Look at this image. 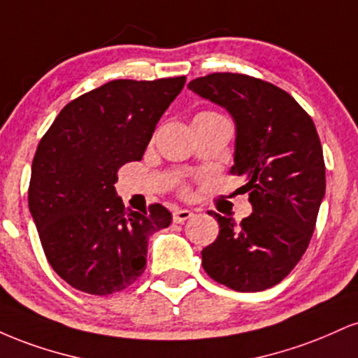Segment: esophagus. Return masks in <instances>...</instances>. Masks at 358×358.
Wrapping results in <instances>:
<instances>
[{
  "mask_svg": "<svg viewBox=\"0 0 358 358\" xmlns=\"http://www.w3.org/2000/svg\"><path fill=\"white\" fill-rule=\"evenodd\" d=\"M192 217L193 212L187 210V208H178V210L173 212V222H176V224H182V222L192 219Z\"/></svg>",
  "mask_w": 358,
  "mask_h": 358,
  "instance_id": "34e87169",
  "label": "esophagus"
}]
</instances>
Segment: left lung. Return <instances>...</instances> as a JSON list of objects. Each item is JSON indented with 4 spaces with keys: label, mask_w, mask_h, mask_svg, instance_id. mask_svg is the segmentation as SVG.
<instances>
[{
    "label": "left lung",
    "mask_w": 358,
    "mask_h": 358,
    "mask_svg": "<svg viewBox=\"0 0 358 358\" xmlns=\"http://www.w3.org/2000/svg\"><path fill=\"white\" fill-rule=\"evenodd\" d=\"M188 89L236 122L232 175L245 178L252 213L241 224L212 212L219 236L202 250L213 281L241 293L268 289L298 264L324 196L323 150L313 119L289 94L244 73L215 72Z\"/></svg>",
    "instance_id": "8db88e82"
}]
</instances>
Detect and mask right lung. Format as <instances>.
<instances>
[{"label": "right lung", "mask_w": 358, "mask_h": 358, "mask_svg": "<svg viewBox=\"0 0 358 358\" xmlns=\"http://www.w3.org/2000/svg\"><path fill=\"white\" fill-rule=\"evenodd\" d=\"M185 80H110L69 102L40 139L28 207L48 262L76 289L106 296L133 285L150 236L171 224L159 203L126 210L114 183L143 158Z\"/></svg>", "instance_id": "obj_1"}]
</instances>
